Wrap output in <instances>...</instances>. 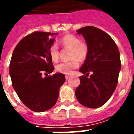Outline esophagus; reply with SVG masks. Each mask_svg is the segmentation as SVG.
Segmentation results:
<instances>
[{
  "mask_svg": "<svg viewBox=\"0 0 134 134\" xmlns=\"http://www.w3.org/2000/svg\"><path fill=\"white\" fill-rule=\"evenodd\" d=\"M70 78H71V76H68V75L65 76V79L66 80H68L69 79H70Z\"/></svg>",
  "mask_w": 134,
  "mask_h": 134,
  "instance_id": "1",
  "label": "esophagus"
}]
</instances>
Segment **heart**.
Wrapping results in <instances>:
<instances>
[{
	"label": "heart",
	"mask_w": 134,
	"mask_h": 134,
	"mask_svg": "<svg viewBox=\"0 0 134 134\" xmlns=\"http://www.w3.org/2000/svg\"><path fill=\"white\" fill-rule=\"evenodd\" d=\"M61 46L65 48H70L69 58L71 60L60 63L55 67L57 71L65 74H71L74 69H76L79 66L80 60H84L87 58L89 51V48L87 43L81 42L78 37L74 35L68 34L63 36L60 40ZM49 55L51 60L57 62L59 60L60 51L58 46L55 44L51 46L49 48Z\"/></svg>",
	"instance_id": "b5f03b06"
}]
</instances>
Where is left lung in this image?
I'll use <instances>...</instances> for the list:
<instances>
[{
  "label": "left lung",
  "mask_w": 134,
  "mask_h": 134,
  "mask_svg": "<svg viewBox=\"0 0 134 134\" xmlns=\"http://www.w3.org/2000/svg\"><path fill=\"white\" fill-rule=\"evenodd\" d=\"M88 45V55L79 71L80 85L76 97L83 106L99 108L107 102L116 88L121 62L120 51L111 37L94 26L77 30ZM90 73L91 75L88 77Z\"/></svg>",
  "instance_id": "obj_1"
}]
</instances>
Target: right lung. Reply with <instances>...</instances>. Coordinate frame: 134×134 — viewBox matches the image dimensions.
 Here are the masks:
<instances>
[{
	"label": "right lung",
	"instance_id": "right-lung-1",
	"mask_svg": "<svg viewBox=\"0 0 134 134\" xmlns=\"http://www.w3.org/2000/svg\"><path fill=\"white\" fill-rule=\"evenodd\" d=\"M58 33L36 31L22 39L14 48L9 64L14 89L23 104L35 112H44L56 104L59 90L65 82L63 74L48 76L54 67L49 48ZM44 73L46 77H43Z\"/></svg>",
	"mask_w": 134,
	"mask_h": 134
}]
</instances>
